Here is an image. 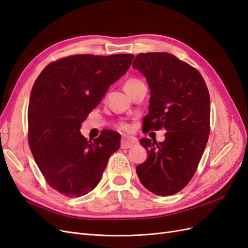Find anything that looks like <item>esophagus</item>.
<instances>
[{"instance_id":"1","label":"esophagus","mask_w":248,"mask_h":248,"mask_svg":"<svg viewBox=\"0 0 248 248\" xmlns=\"http://www.w3.org/2000/svg\"><path fill=\"white\" fill-rule=\"evenodd\" d=\"M138 145V139L136 138H123L121 140V148L122 149H129L133 146Z\"/></svg>"}]
</instances>
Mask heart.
I'll use <instances>...</instances> for the list:
<instances>
[{
	"mask_svg": "<svg viewBox=\"0 0 248 248\" xmlns=\"http://www.w3.org/2000/svg\"><path fill=\"white\" fill-rule=\"evenodd\" d=\"M139 82H140V79H137V78H130V79H128V80L126 81V84H125V89L129 88V87H131V86L137 85V84H139ZM122 128H123V129H125V130H128V129H130V126H129L128 124H123V125H122Z\"/></svg>",
	"mask_w": 248,
	"mask_h": 248,
	"instance_id": "1",
	"label": "heart"
}]
</instances>
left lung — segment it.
I'll return each mask as SVG.
<instances>
[{"label": "left lung", "instance_id": "1", "mask_svg": "<svg viewBox=\"0 0 248 248\" xmlns=\"http://www.w3.org/2000/svg\"><path fill=\"white\" fill-rule=\"evenodd\" d=\"M147 78L149 114L144 129L167 130L163 141L141 139L147 160L137 167L140 183L157 196L182 190L196 172L210 133V96L194 67L169 52H147L132 64Z\"/></svg>", "mask_w": 248, "mask_h": 248}]
</instances>
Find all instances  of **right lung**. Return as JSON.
Masks as SVG:
<instances>
[{"label":"right lung","instance_id":"1","mask_svg":"<svg viewBox=\"0 0 248 248\" xmlns=\"http://www.w3.org/2000/svg\"><path fill=\"white\" fill-rule=\"evenodd\" d=\"M133 55H74L51 62L34 82L28 140L47 184L66 197H81L99 183L121 136L103 130L93 141L79 129L110 85L127 72Z\"/></svg>","mask_w":248,"mask_h":248}]
</instances>
